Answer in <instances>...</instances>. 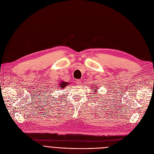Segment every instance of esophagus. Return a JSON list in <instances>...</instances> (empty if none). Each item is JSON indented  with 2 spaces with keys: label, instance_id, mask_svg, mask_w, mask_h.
Segmentation results:
<instances>
[{
  "label": "esophagus",
  "instance_id": "34e87169",
  "mask_svg": "<svg viewBox=\"0 0 154 154\" xmlns=\"http://www.w3.org/2000/svg\"><path fill=\"white\" fill-rule=\"evenodd\" d=\"M76 85H78V86H79V85H81V84H82V82H81V80H76Z\"/></svg>",
  "mask_w": 154,
  "mask_h": 154
}]
</instances>
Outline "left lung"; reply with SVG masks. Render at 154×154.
Masks as SVG:
<instances>
[{"mask_svg": "<svg viewBox=\"0 0 154 154\" xmlns=\"http://www.w3.org/2000/svg\"><path fill=\"white\" fill-rule=\"evenodd\" d=\"M95 86L96 87L95 88L94 87H91V88H91V89H93V91H95V92H96V94H97V90H98V87H97V86L95 85Z\"/></svg>", "mask_w": 154, "mask_h": 154, "instance_id": "obj_1", "label": "left lung"}]
</instances>
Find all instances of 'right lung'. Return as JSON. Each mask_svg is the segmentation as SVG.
<instances>
[{
    "mask_svg": "<svg viewBox=\"0 0 154 154\" xmlns=\"http://www.w3.org/2000/svg\"><path fill=\"white\" fill-rule=\"evenodd\" d=\"M67 85H69L68 82H64V81H60L59 82V88H61V89L64 88V87H66Z\"/></svg>",
    "mask_w": 154,
    "mask_h": 154,
    "instance_id": "add662e5",
    "label": "right lung"
}]
</instances>
